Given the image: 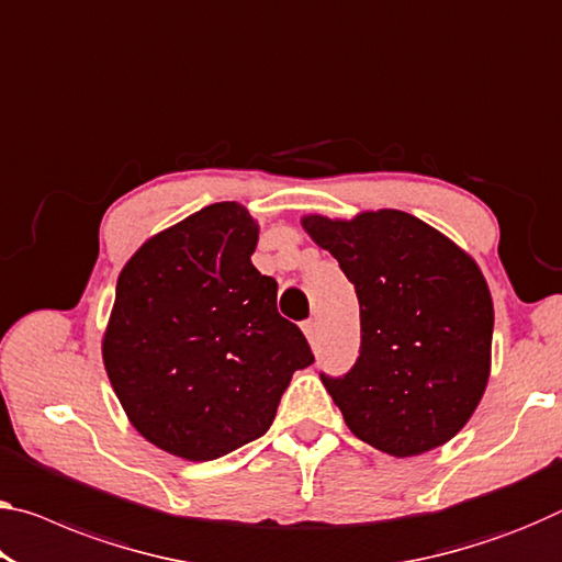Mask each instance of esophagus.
<instances>
[{
	"label": "esophagus",
	"mask_w": 562,
	"mask_h": 562,
	"mask_svg": "<svg viewBox=\"0 0 562 562\" xmlns=\"http://www.w3.org/2000/svg\"><path fill=\"white\" fill-rule=\"evenodd\" d=\"M304 334H306L308 341H314L316 339V322H306L304 324Z\"/></svg>",
	"instance_id": "obj_1"
}]
</instances>
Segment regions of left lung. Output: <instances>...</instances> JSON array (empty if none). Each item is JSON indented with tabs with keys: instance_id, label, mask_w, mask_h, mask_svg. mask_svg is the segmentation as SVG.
Returning a JSON list of instances; mask_svg holds the SVG:
<instances>
[{
	"instance_id": "8db88e82",
	"label": "left lung",
	"mask_w": 562,
	"mask_h": 562,
	"mask_svg": "<svg viewBox=\"0 0 562 562\" xmlns=\"http://www.w3.org/2000/svg\"><path fill=\"white\" fill-rule=\"evenodd\" d=\"M301 226L357 289L361 349L322 376L347 427L392 457H417L468 425L492 369L490 286L474 258L412 213H308Z\"/></svg>"
}]
</instances>
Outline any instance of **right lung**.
<instances>
[{"instance_id":"right-lung-1","label":"right lung","mask_w":562,"mask_h":562,"mask_svg":"<svg viewBox=\"0 0 562 562\" xmlns=\"http://www.w3.org/2000/svg\"><path fill=\"white\" fill-rule=\"evenodd\" d=\"M258 221L236 201L158 231L117 276L102 364L131 425L188 462L271 427L293 371L314 361L251 263Z\"/></svg>"}]
</instances>
